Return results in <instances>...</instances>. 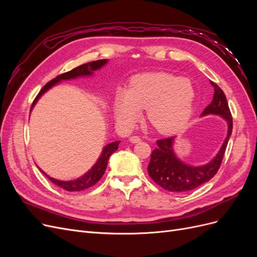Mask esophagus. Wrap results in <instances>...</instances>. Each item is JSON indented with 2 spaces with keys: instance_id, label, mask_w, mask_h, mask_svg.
Returning <instances> with one entry per match:
<instances>
[{
  "instance_id": "obj_1",
  "label": "esophagus",
  "mask_w": 257,
  "mask_h": 257,
  "mask_svg": "<svg viewBox=\"0 0 257 257\" xmlns=\"http://www.w3.org/2000/svg\"><path fill=\"white\" fill-rule=\"evenodd\" d=\"M128 141L132 143V144H137L139 142H142V139L139 138L138 136H132L128 138Z\"/></svg>"
}]
</instances>
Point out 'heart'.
I'll return each instance as SVG.
<instances>
[{
  "mask_svg": "<svg viewBox=\"0 0 257 257\" xmlns=\"http://www.w3.org/2000/svg\"><path fill=\"white\" fill-rule=\"evenodd\" d=\"M195 91L186 78L166 73H147L132 78L125 90L114 96V116L120 125L131 127L147 109V120L161 134H175L189 122Z\"/></svg>",
  "mask_w": 257,
  "mask_h": 257,
  "instance_id": "b5f03b06",
  "label": "heart"
}]
</instances>
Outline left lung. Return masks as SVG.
Returning <instances> with one entry per match:
<instances>
[{"label": "left lung", "mask_w": 257, "mask_h": 257, "mask_svg": "<svg viewBox=\"0 0 257 257\" xmlns=\"http://www.w3.org/2000/svg\"><path fill=\"white\" fill-rule=\"evenodd\" d=\"M214 88L212 102L210 103L201 116L208 114L220 115L227 124V135L215 157L205 165L193 166L185 164L174 151L175 136L157 142L158 147L152 151L151 160L148 165V173L152 180L161 188L174 193H184L198 188L206 183L219 170L224 157L225 149L231 135L232 118L224 92L216 83L210 81Z\"/></svg>", "instance_id": "1"}]
</instances>
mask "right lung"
I'll return each mask as SVG.
<instances>
[{
	"instance_id": "add662e5",
	"label": "right lung",
	"mask_w": 257,
	"mask_h": 257,
	"mask_svg": "<svg viewBox=\"0 0 257 257\" xmlns=\"http://www.w3.org/2000/svg\"><path fill=\"white\" fill-rule=\"evenodd\" d=\"M107 62H108L107 59L89 62V63H85V64H82L80 66L75 67L74 69H72V71H69L67 73H64V74H61V75L57 76L56 78L52 79L51 81H49L46 85H44V88L41 90L40 93H38V95L34 99V102L32 104V107H31V110H32V108L35 106L36 102L41 98V96L44 94V93L47 92L49 89H51L54 84L59 83L62 80H71V79L78 78V77H89V76H92L93 73H94L95 71H97V69L102 68L104 65H106ZM119 144H120V142H113V143H110V144H108L107 146H105L102 153H100L99 158L96 161L95 164L92 166V168L89 170V172L85 173L82 177L77 178L76 180L62 181V180H58V179H54V178L49 177L47 174H45L42 169H41V172L46 177H48V179L52 183L60 186V188H62L63 190H65V191H68V192H79V191L87 190V189L91 188V186L94 185L95 183H97L99 179L103 177L105 170L107 168L108 160H109L110 155L114 151L118 150Z\"/></svg>"
}]
</instances>
